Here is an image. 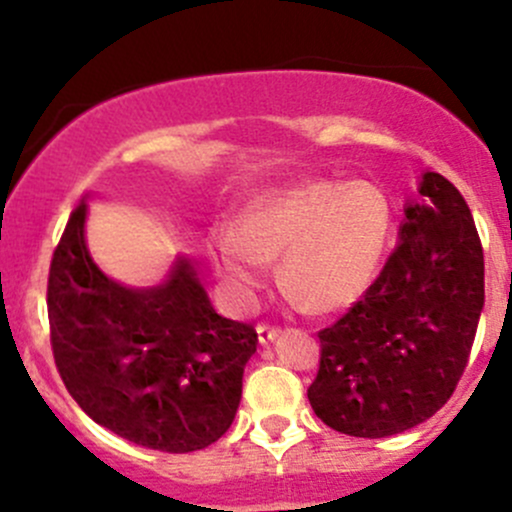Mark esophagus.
Here are the masks:
<instances>
[{
  "instance_id": "34e87169",
  "label": "esophagus",
  "mask_w": 512,
  "mask_h": 512,
  "mask_svg": "<svg viewBox=\"0 0 512 512\" xmlns=\"http://www.w3.org/2000/svg\"><path fill=\"white\" fill-rule=\"evenodd\" d=\"M280 334V327L277 324H270V322H260L257 324V339H260V344H267L272 342V339Z\"/></svg>"
}]
</instances>
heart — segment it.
I'll list each match as a JSON object with an SVG mask.
<instances>
[{
  "label": "heart",
  "instance_id": "obj_1",
  "mask_svg": "<svg viewBox=\"0 0 512 512\" xmlns=\"http://www.w3.org/2000/svg\"><path fill=\"white\" fill-rule=\"evenodd\" d=\"M391 205L366 180H304L262 193L232 227L210 235L215 267L240 294L282 257V285L312 312H337L374 285L391 240Z\"/></svg>",
  "mask_w": 512,
  "mask_h": 512
}]
</instances>
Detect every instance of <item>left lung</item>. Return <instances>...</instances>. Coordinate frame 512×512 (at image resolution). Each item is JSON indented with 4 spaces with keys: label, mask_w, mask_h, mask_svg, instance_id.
<instances>
[{
    "label": "left lung",
    "mask_w": 512,
    "mask_h": 512,
    "mask_svg": "<svg viewBox=\"0 0 512 512\" xmlns=\"http://www.w3.org/2000/svg\"><path fill=\"white\" fill-rule=\"evenodd\" d=\"M374 285L319 337L307 396L329 428L386 438L431 418L466 371L483 309V245L463 195L426 173Z\"/></svg>",
    "instance_id": "1"
}]
</instances>
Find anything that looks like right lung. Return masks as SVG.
<instances>
[{
	"label": "right lung",
	"instance_id": "obj_1",
	"mask_svg": "<svg viewBox=\"0 0 512 512\" xmlns=\"http://www.w3.org/2000/svg\"><path fill=\"white\" fill-rule=\"evenodd\" d=\"M84 223L81 203L46 285L61 381L98 426L126 441L165 453L210 446L240 406L255 327L220 317L185 260L158 287L108 280L86 250Z\"/></svg>",
	"mask_w": 512,
	"mask_h": 512
}]
</instances>
